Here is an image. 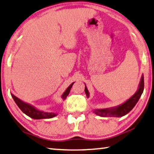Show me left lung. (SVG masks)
<instances>
[{
    "instance_id": "obj_1",
    "label": "left lung",
    "mask_w": 154,
    "mask_h": 154,
    "mask_svg": "<svg viewBox=\"0 0 154 154\" xmlns=\"http://www.w3.org/2000/svg\"><path fill=\"white\" fill-rule=\"evenodd\" d=\"M144 89V78L143 74H142L137 91L133 94L131 97L127 99L125 102L119 104L117 106L111 107L108 109H94L93 112L96 115L100 117H121L127 115L130 112L135 106V104L138 102L141 96L143 93ZM85 93L87 97H89V92L86 88L85 85Z\"/></svg>"
}]
</instances>
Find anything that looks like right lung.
Returning a JSON list of instances; mask_svg holds the SVG:
<instances>
[{
    "mask_svg": "<svg viewBox=\"0 0 154 154\" xmlns=\"http://www.w3.org/2000/svg\"><path fill=\"white\" fill-rule=\"evenodd\" d=\"M74 83H72L70 85H69L65 92H63V94L62 95V98L63 100H64L67 96L69 94V91H70V89L72 88V85H74ZM11 96L14 100V102L17 104V105L19 106V108L23 112H24L25 115H27L29 117L34 119H50L53 118L57 115V113H54V112H45L41 111V110L37 109L36 107L34 106L31 105V104L23 102V100L19 99V98L15 97L13 94H11Z\"/></svg>",
    "mask_w": 154,
    "mask_h": 154,
    "instance_id": "obj_1",
    "label": "right lung"
}]
</instances>
